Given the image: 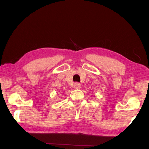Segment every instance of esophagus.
<instances>
[{"instance_id":"1","label":"esophagus","mask_w":149,"mask_h":149,"mask_svg":"<svg viewBox=\"0 0 149 149\" xmlns=\"http://www.w3.org/2000/svg\"><path fill=\"white\" fill-rule=\"evenodd\" d=\"M80 87H81V85L79 84H78V83H75V84H74V88H75V89H80Z\"/></svg>"}]
</instances>
